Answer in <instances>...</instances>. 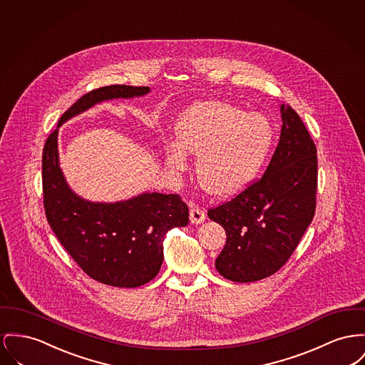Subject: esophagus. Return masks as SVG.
Listing matches in <instances>:
<instances>
[{"label": "esophagus", "instance_id": "obj_1", "mask_svg": "<svg viewBox=\"0 0 365 365\" xmlns=\"http://www.w3.org/2000/svg\"><path fill=\"white\" fill-rule=\"evenodd\" d=\"M205 220V212L201 210V208H198V207H195V205H192L190 207V222L193 223V225H200V223H202Z\"/></svg>", "mask_w": 365, "mask_h": 365}]
</instances>
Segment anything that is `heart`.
<instances>
[{"label":"heart","mask_w":365,"mask_h":365,"mask_svg":"<svg viewBox=\"0 0 365 365\" xmlns=\"http://www.w3.org/2000/svg\"><path fill=\"white\" fill-rule=\"evenodd\" d=\"M175 136L176 142L164 149L167 165L185 170L183 150L198 155L195 173L201 187L223 197L240 192L257 176L273 145L274 128L264 114L208 101L179 115Z\"/></svg>","instance_id":"1"}]
</instances>
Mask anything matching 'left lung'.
Masks as SVG:
<instances>
[{
	"instance_id": "8db88e82",
	"label": "left lung",
	"mask_w": 365,
	"mask_h": 365,
	"mask_svg": "<svg viewBox=\"0 0 365 365\" xmlns=\"http://www.w3.org/2000/svg\"><path fill=\"white\" fill-rule=\"evenodd\" d=\"M281 133L260 180L208 211L226 244L215 260L225 279L252 282L281 269L313 220L317 149L298 113L281 105Z\"/></svg>"
}]
</instances>
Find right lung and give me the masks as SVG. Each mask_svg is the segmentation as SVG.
<instances>
[{"instance_id":"1","label":"right lung","mask_w":365,"mask_h":365,"mask_svg":"<svg viewBox=\"0 0 365 365\" xmlns=\"http://www.w3.org/2000/svg\"><path fill=\"white\" fill-rule=\"evenodd\" d=\"M149 86H108L88 92L66 111L45 142L43 207L46 220L70 257L102 284L136 288L154 279L164 260V238L189 223L178 194L142 193L115 202H95L71 190L59 164L58 133L70 118L113 99L140 98Z\"/></svg>"}]
</instances>
